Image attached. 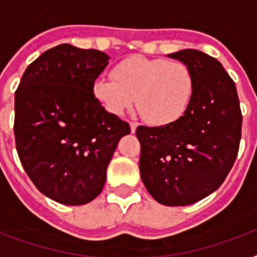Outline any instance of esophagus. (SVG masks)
Wrapping results in <instances>:
<instances>
[{
  "mask_svg": "<svg viewBox=\"0 0 257 257\" xmlns=\"http://www.w3.org/2000/svg\"><path fill=\"white\" fill-rule=\"evenodd\" d=\"M137 122H131V132L132 133H135L136 132V129H137Z\"/></svg>",
  "mask_w": 257,
  "mask_h": 257,
  "instance_id": "esophagus-1",
  "label": "esophagus"
}]
</instances>
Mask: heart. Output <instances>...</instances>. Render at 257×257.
Masks as SVG:
<instances>
[{
	"label": "heart",
	"mask_w": 257,
	"mask_h": 257,
	"mask_svg": "<svg viewBox=\"0 0 257 257\" xmlns=\"http://www.w3.org/2000/svg\"><path fill=\"white\" fill-rule=\"evenodd\" d=\"M112 78L98 77L93 94L110 114L121 116L135 102L151 125L171 124L187 110L195 90L192 69L181 61L132 56L112 69Z\"/></svg>",
	"instance_id": "1"
}]
</instances>
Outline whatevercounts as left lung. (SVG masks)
<instances>
[{"mask_svg":"<svg viewBox=\"0 0 257 257\" xmlns=\"http://www.w3.org/2000/svg\"><path fill=\"white\" fill-rule=\"evenodd\" d=\"M168 57L192 69L195 90L179 120L136 129L140 141V175L157 203L189 205L223 184L233 167L243 116L233 80L216 58L196 49Z\"/></svg>","mask_w":257,"mask_h":257,"instance_id":"8db88e82","label":"left lung"}]
</instances>
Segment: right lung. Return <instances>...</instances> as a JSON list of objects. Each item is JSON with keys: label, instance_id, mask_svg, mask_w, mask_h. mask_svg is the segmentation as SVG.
<instances>
[{"label": "right lung", "instance_id": "right-lung-1", "mask_svg": "<svg viewBox=\"0 0 257 257\" xmlns=\"http://www.w3.org/2000/svg\"><path fill=\"white\" fill-rule=\"evenodd\" d=\"M108 60L100 50L61 44L26 68L16 90L18 157L38 191L57 203L96 199L118 141L131 133L93 94Z\"/></svg>", "mask_w": 257, "mask_h": 257}]
</instances>
